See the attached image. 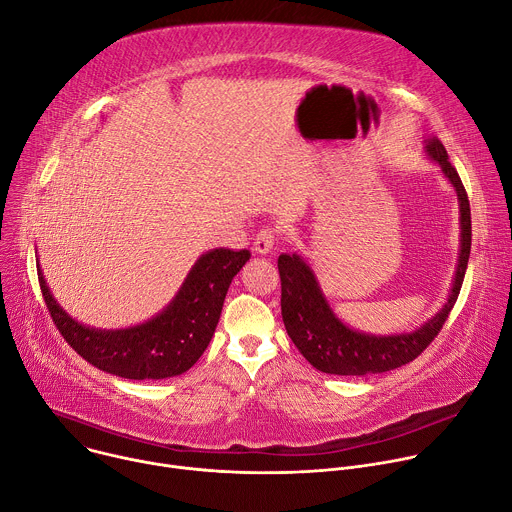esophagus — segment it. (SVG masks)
I'll use <instances>...</instances> for the list:
<instances>
[{
  "instance_id": "1",
  "label": "esophagus",
  "mask_w": 512,
  "mask_h": 512,
  "mask_svg": "<svg viewBox=\"0 0 512 512\" xmlns=\"http://www.w3.org/2000/svg\"><path fill=\"white\" fill-rule=\"evenodd\" d=\"M275 239H277L275 229H271V227H263V229L257 233V237H255V245H253V247H255V251H257V253L265 255V253H269V251L273 249Z\"/></svg>"
}]
</instances>
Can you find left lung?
Segmentation results:
<instances>
[{"instance_id":"1","label":"left lung","mask_w":512,"mask_h":512,"mask_svg":"<svg viewBox=\"0 0 512 512\" xmlns=\"http://www.w3.org/2000/svg\"><path fill=\"white\" fill-rule=\"evenodd\" d=\"M425 152L435 164H440L444 176L458 194L462 239L450 298L446 306L421 328L409 334L391 336H375L352 330L336 318L322 294L314 271L300 255L283 253L277 259L281 277V316L285 330L312 367L326 375L362 377L403 367V364L417 358L440 334L458 300L472 245L470 202L456 168L448 160V152L442 141L435 137L427 139Z\"/></svg>"}]
</instances>
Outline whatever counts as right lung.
<instances>
[{"label":"right lung","mask_w":512,"mask_h":512,"mask_svg":"<svg viewBox=\"0 0 512 512\" xmlns=\"http://www.w3.org/2000/svg\"><path fill=\"white\" fill-rule=\"evenodd\" d=\"M249 257L247 249L204 253L156 318L123 330H99L72 320L52 298L40 267L38 281L58 332L93 367L133 381L168 379L186 373L206 350L229 285Z\"/></svg>","instance_id":"1"}]
</instances>
